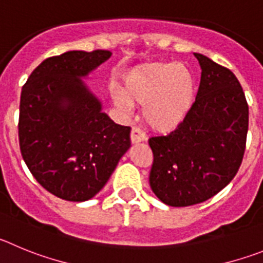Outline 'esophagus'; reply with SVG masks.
Segmentation results:
<instances>
[{
	"label": "esophagus",
	"mask_w": 263,
	"mask_h": 263,
	"mask_svg": "<svg viewBox=\"0 0 263 263\" xmlns=\"http://www.w3.org/2000/svg\"><path fill=\"white\" fill-rule=\"evenodd\" d=\"M145 140V134L139 127H132L131 129V141L132 143H140Z\"/></svg>",
	"instance_id": "34e87169"
}]
</instances>
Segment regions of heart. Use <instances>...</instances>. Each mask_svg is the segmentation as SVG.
<instances>
[{"label":"heart","instance_id":"1","mask_svg":"<svg viewBox=\"0 0 263 263\" xmlns=\"http://www.w3.org/2000/svg\"><path fill=\"white\" fill-rule=\"evenodd\" d=\"M195 99V81L182 64L146 63L124 76L123 93L115 101L123 107L144 103L143 117L152 128L169 131L184 120Z\"/></svg>","mask_w":263,"mask_h":263}]
</instances>
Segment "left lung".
Here are the masks:
<instances>
[{"label":"left lung","instance_id":"left-lung-1","mask_svg":"<svg viewBox=\"0 0 263 263\" xmlns=\"http://www.w3.org/2000/svg\"><path fill=\"white\" fill-rule=\"evenodd\" d=\"M200 85L190 112L174 131L148 140L153 152L149 184L172 207L216 195L237 174L247 146L249 106L237 77L195 53Z\"/></svg>","mask_w":263,"mask_h":263}]
</instances>
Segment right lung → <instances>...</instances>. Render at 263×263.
<instances>
[{
  "mask_svg": "<svg viewBox=\"0 0 263 263\" xmlns=\"http://www.w3.org/2000/svg\"><path fill=\"white\" fill-rule=\"evenodd\" d=\"M110 51H69L37 65L21 94L18 137L34 178L61 199L84 202L102 190L131 146L127 126L101 111L80 77Z\"/></svg>",
  "mask_w": 263,
  "mask_h": 263,
  "instance_id": "1",
  "label": "right lung"
}]
</instances>
